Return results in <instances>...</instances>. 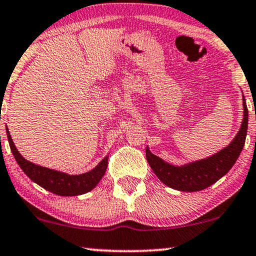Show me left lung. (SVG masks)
I'll return each instance as SVG.
<instances>
[{"label": "left lung", "mask_w": 256, "mask_h": 256, "mask_svg": "<svg viewBox=\"0 0 256 256\" xmlns=\"http://www.w3.org/2000/svg\"><path fill=\"white\" fill-rule=\"evenodd\" d=\"M242 104L244 118L239 132L228 146L216 152L214 155L186 163L184 166H174L166 162L160 157L154 155L146 146V160L160 180L174 190L194 192L211 186L216 180L225 176L236 162L246 141L248 110L244 94Z\"/></svg>", "instance_id": "1"}]
</instances>
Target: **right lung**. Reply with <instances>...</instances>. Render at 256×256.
I'll list each match as a JSON object with an SVG mask.
<instances>
[{"label": "right lung", "instance_id": "1", "mask_svg": "<svg viewBox=\"0 0 256 256\" xmlns=\"http://www.w3.org/2000/svg\"><path fill=\"white\" fill-rule=\"evenodd\" d=\"M6 136H8L9 146L12 155L15 157L16 162L18 163L20 169L24 171V174L40 186L54 194L71 197V196L87 194V192L93 190L96 186L101 178L104 177V172H106L108 166V155L88 172L82 174H68L62 172V171L40 166L38 164L26 160L16 149L15 143L12 142L8 129H6Z\"/></svg>", "mask_w": 256, "mask_h": 256}]
</instances>
